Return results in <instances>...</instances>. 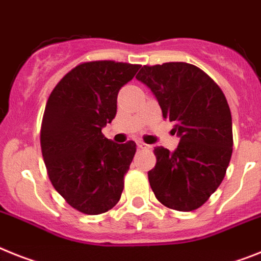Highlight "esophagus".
<instances>
[{
    "instance_id": "34e87169",
    "label": "esophagus",
    "mask_w": 261,
    "mask_h": 261,
    "mask_svg": "<svg viewBox=\"0 0 261 261\" xmlns=\"http://www.w3.org/2000/svg\"><path fill=\"white\" fill-rule=\"evenodd\" d=\"M137 146H138V148H150V146H148V144L143 143V142H141V141L137 142Z\"/></svg>"
}]
</instances>
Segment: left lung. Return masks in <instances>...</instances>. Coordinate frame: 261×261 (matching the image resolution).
I'll use <instances>...</instances> for the list:
<instances>
[{
	"instance_id": "left-lung-1",
	"label": "left lung",
	"mask_w": 261,
	"mask_h": 261,
	"mask_svg": "<svg viewBox=\"0 0 261 261\" xmlns=\"http://www.w3.org/2000/svg\"><path fill=\"white\" fill-rule=\"evenodd\" d=\"M137 80L151 90L180 138L172 152L155 147L151 188L168 208H199L220 186L231 161L232 118L224 94L204 71L185 62L143 66Z\"/></svg>"
}]
</instances>
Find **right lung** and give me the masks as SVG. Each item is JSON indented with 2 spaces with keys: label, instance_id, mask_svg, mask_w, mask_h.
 Here are the masks:
<instances>
[{
  "label": "right lung",
  "instance_id": "1",
  "mask_svg": "<svg viewBox=\"0 0 261 261\" xmlns=\"http://www.w3.org/2000/svg\"><path fill=\"white\" fill-rule=\"evenodd\" d=\"M141 65L94 61L78 65L50 94L41 128L47 174L78 211L99 215L117 204L137 144L114 143L102 128L117 115L119 90Z\"/></svg>",
  "mask_w": 261,
  "mask_h": 261
}]
</instances>
